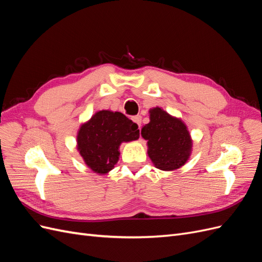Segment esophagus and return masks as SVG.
<instances>
[{
	"label": "esophagus",
	"instance_id": "34e87169",
	"mask_svg": "<svg viewBox=\"0 0 262 262\" xmlns=\"http://www.w3.org/2000/svg\"><path fill=\"white\" fill-rule=\"evenodd\" d=\"M132 121H133V122H136V123L139 125V128H141L142 117H141L140 115H138V116H133V117H132Z\"/></svg>",
	"mask_w": 262,
	"mask_h": 262
}]
</instances>
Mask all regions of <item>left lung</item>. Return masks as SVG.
Returning a JSON list of instances; mask_svg holds the SVG:
<instances>
[{
  "label": "left lung",
  "instance_id": "8db88e82",
  "mask_svg": "<svg viewBox=\"0 0 262 262\" xmlns=\"http://www.w3.org/2000/svg\"><path fill=\"white\" fill-rule=\"evenodd\" d=\"M149 114L150 121L141 131L142 137L147 140L149 158L161 170L181 167L188 161L192 147L187 126L158 107Z\"/></svg>",
  "mask_w": 262,
  "mask_h": 262
}]
</instances>
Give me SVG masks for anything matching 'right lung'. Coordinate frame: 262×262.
Here are the masks:
<instances>
[{"label": "right lung", "instance_id": "1", "mask_svg": "<svg viewBox=\"0 0 262 262\" xmlns=\"http://www.w3.org/2000/svg\"><path fill=\"white\" fill-rule=\"evenodd\" d=\"M138 128L137 123L121 113L101 110L80 128L77 148L93 171L106 173L119 160L121 142L139 139Z\"/></svg>", "mask_w": 262, "mask_h": 262}]
</instances>
